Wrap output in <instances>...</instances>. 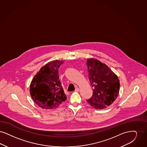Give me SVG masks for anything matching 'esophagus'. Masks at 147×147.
<instances>
[{
    "label": "esophagus",
    "mask_w": 147,
    "mask_h": 147,
    "mask_svg": "<svg viewBox=\"0 0 147 147\" xmlns=\"http://www.w3.org/2000/svg\"><path fill=\"white\" fill-rule=\"evenodd\" d=\"M79 90H80V89L78 88H76L75 90V92H79Z\"/></svg>",
    "instance_id": "34e87169"
}]
</instances>
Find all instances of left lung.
I'll list each match as a JSON object with an SVG mask.
<instances>
[{
    "mask_svg": "<svg viewBox=\"0 0 147 147\" xmlns=\"http://www.w3.org/2000/svg\"><path fill=\"white\" fill-rule=\"evenodd\" d=\"M87 65L93 92L87 102L96 109L107 108L119 94V79L106 64L99 60L90 58L87 60Z\"/></svg>",
    "mask_w": 147,
    "mask_h": 147,
    "instance_id": "1",
    "label": "left lung"
}]
</instances>
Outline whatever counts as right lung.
<instances>
[{
  "label": "right lung",
  "mask_w": 147,
  "mask_h": 147,
  "mask_svg": "<svg viewBox=\"0 0 147 147\" xmlns=\"http://www.w3.org/2000/svg\"><path fill=\"white\" fill-rule=\"evenodd\" d=\"M64 60H53L43 66L32 79L30 92L33 100L41 108H57L67 99L60 80L59 69Z\"/></svg>",
  "instance_id": "1"
}]
</instances>
